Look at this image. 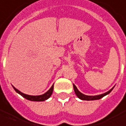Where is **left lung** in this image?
<instances>
[{
    "mask_svg": "<svg viewBox=\"0 0 126 126\" xmlns=\"http://www.w3.org/2000/svg\"><path fill=\"white\" fill-rule=\"evenodd\" d=\"M73 87H74V92H75V94H77V96L81 100H86V101H93V100H98V99H101L102 97H103L105 95H107L109 93H111L113 89L114 88V87H113L112 89L109 91H107V92L103 94H99V95H94V96H89V95H86V94H82V93H80L78 90V89L77 88V87L73 84Z\"/></svg>",
    "mask_w": 126,
    "mask_h": 126,
    "instance_id": "8db88e82",
    "label": "left lung"
}]
</instances>
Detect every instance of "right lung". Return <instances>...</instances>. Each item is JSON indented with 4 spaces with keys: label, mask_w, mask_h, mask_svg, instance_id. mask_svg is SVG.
Masks as SVG:
<instances>
[{
    "label": "right lung",
    "mask_w": 126,
    "mask_h": 126,
    "mask_svg": "<svg viewBox=\"0 0 126 126\" xmlns=\"http://www.w3.org/2000/svg\"><path fill=\"white\" fill-rule=\"evenodd\" d=\"M13 87V89H15V91H16L17 93H19V94H21L22 97H23L24 98H25L26 99L29 100V101H44L45 100H47V99H49L50 96L52 95V93H53V89H54V84L52 85V87L49 89L46 93H45L44 94H41V95H29V94H26L23 93L22 92H21L20 91H19L18 89H16L15 87Z\"/></svg>",
    "instance_id": "obj_1"
}]
</instances>
